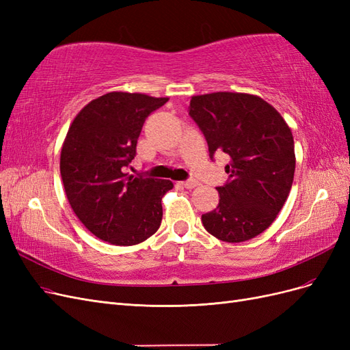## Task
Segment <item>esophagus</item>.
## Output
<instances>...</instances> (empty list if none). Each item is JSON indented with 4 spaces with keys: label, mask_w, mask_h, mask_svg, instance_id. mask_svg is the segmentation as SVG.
Here are the masks:
<instances>
[{
    "label": "esophagus",
    "mask_w": 350,
    "mask_h": 350,
    "mask_svg": "<svg viewBox=\"0 0 350 350\" xmlns=\"http://www.w3.org/2000/svg\"><path fill=\"white\" fill-rule=\"evenodd\" d=\"M185 188H188V189H193V188H196V187H198L200 184L196 181V179H187V181H184V183H181Z\"/></svg>",
    "instance_id": "34e87169"
}]
</instances>
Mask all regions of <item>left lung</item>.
Wrapping results in <instances>:
<instances>
[{"instance_id":"obj_1","label":"left lung","mask_w":350,"mask_h":350,"mask_svg":"<svg viewBox=\"0 0 350 350\" xmlns=\"http://www.w3.org/2000/svg\"><path fill=\"white\" fill-rule=\"evenodd\" d=\"M188 113L204 134L210 159L224 152L229 178L217 207L201 216L208 234L243 242L266 230L288 198L295 174L292 131L270 103L248 93L193 96Z\"/></svg>"}]
</instances>
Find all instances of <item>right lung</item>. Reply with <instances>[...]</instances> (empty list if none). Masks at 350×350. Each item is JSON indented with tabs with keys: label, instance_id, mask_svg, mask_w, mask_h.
I'll use <instances>...</instances> for the list:
<instances>
[{
	"label": "right lung",
	"instance_id": "add662e5",
	"mask_svg": "<svg viewBox=\"0 0 350 350\" xmlns=\"http://www.w3.org/2000/svg\"><path fill=\"white\" fill-rule=\"evenodd\" d=\"M167 102L142 93L111 92L74 118L61 149L59 171L68 203L94 237L113 245H135L162 221L167 179L124 172L147 116Z\"/></svg>",
	"mask_w": 350,
	"mask_h": 350
}]
</instances>
